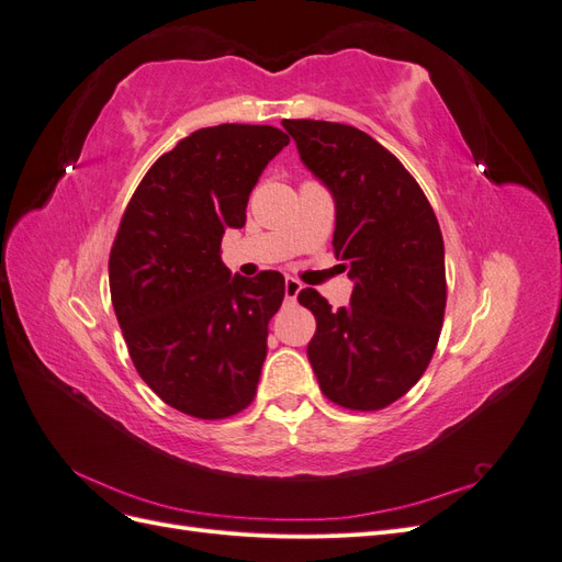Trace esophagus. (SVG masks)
Here are the masks:
<instances>
[{
	"label": "esophagus",
	"mask_w": 562,
	"mask_h": 562,
	"mask_svg": "<svg viewBox=\"0 0 562 562\" xmlns=\"http://www.w3.org/2000/svg\"><path fill=\"white\" fill-rule=\"evenodd\" d=\"M283 285H285V300H291V302H293V300L297 297V293L302 291V283H300L297 279H293V277H288Z\"/></svg>",
	"instance_id": "esophagus-1"
}]
</instances>
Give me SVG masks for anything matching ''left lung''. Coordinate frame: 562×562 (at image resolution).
Wrapping results in <instances>:
<instances>
[{
  "label": "left lung",
  "mask_w": 562,
  "mask_h": 562,
  "mask_svg": "<svg viewBox=\"0 0 562 562\" xmlns=\"http://www.w3.org/2000/svg\"><path fill=\"white\" fill-rule=\"evenodd\" d=\"M300 157L335 196V258L356 281L333 312L314 288L297 300L316 318L307 347L323 396L347 411H382L427 370L446 316V250L436 213L405 166L368 133L283 119Z\"/></svg>",
  "instance_id": "8db88e82"
}]
</instances>
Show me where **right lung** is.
<instances>
[{"instance_id": "add662e5", "label": "right lung", "mask_w": 562, "mask_h": 562, "mask_svg": "<svg viewBox=\"0 0 562 562\" xmlns=\"http://www.w3.org/2000/svg\"><path fill=\"white\" fill-rule=\"evenodd\" d=\"M288 143L274 126L199 128L151 164L119 223L110 293L131 361L190 417L239 415L258 391L285 281L232 277L220 244L246 225L250 190Z\"/></svg>"}]
</instances>
